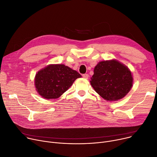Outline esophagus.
Returning a JSON list of instances; mask_svg holds the SVG:
<instances>
[{"label": "esophagus", "mask_w": 157, "mask_h": 157, "mask_svg": "<svg viewBox=\"0 0 157 157\" xmlns=\"http://www.w3.org/2000/svg\"><path fill=\"white\" fill-rule=\"evenodd\" d=\"M82 78H84V79H88V78H89V75H88V74H84V75H82Z\"/></svg>", "instance_id": "34e87169"}]
</instances>
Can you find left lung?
Returning a JSON list of instances; mask_svg holds the SVG:
<instances>
[{"mask_svg":"<svg viewBox=\"0 0 157 157\" xmlns=\"http://www.w3.org/2000/svg\"><path fill=\"white\" fill-rule=\"evenodd\" d=\"M91 85L106 101H118L124 97L133 86L130 70L113 59L99 62L94 69Z\"/></svg>","mask_w":157,"mask_h":157,"instance_id":"1","label":"left lung"}]
</instances>
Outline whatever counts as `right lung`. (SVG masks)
Segmentation results:
<instances>
[{
	"label": "right lung",
	"mask_w": 157,
	"mask_h": 157,
	"mask_svg": "<svg viewBox=\"0 0 157 157\" xmlns=\"http://www.w3.org/2000/svg\"><path fill=\"white\" fill-rule=\"evenodd\" d=\"M81 75L64 64H50L42 69L35 76V86L38 93L45 99L60 97L73 85Z\"/></svg>",
	"instance_id": "1"
}]
</instances>
